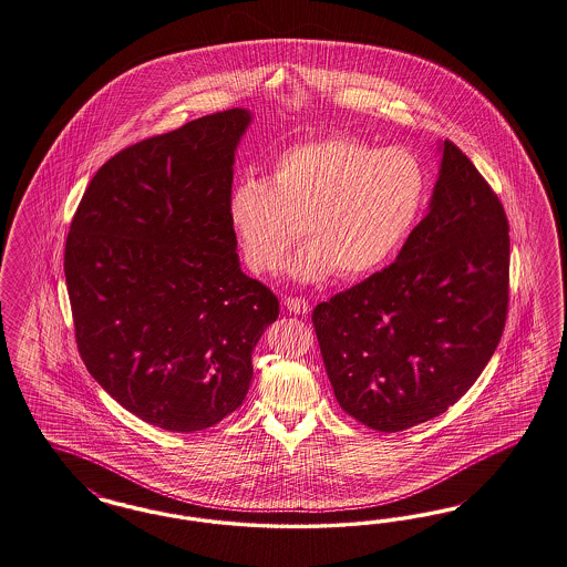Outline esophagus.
Instances as JSON below:
<instances>
[{
	"mask_svg": "<svg viewBox=\"0 0 567 567\" xmlns=\"http://www.w3.org/2000/svg\"><path fill=\"white\" fill-rule=\"evenodd\" d=\"M285 308L293 313L310 312V303H308L303 297H287V299H285Z\"/></svg>",
	"mask_w": 567,
	"mask_h": 567,
	"instance_id": "obj_1",
	"label": "esophagus"
}]
</instances>
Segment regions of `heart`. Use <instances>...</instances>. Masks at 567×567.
Returning a JSON list of instances; mask_svg holds the SVG:
<instances>
[{"label":"heart","instance_id":"obj_1","mask_svg":"<svg viewBox=\"0 0 567 567\" xmlns=\"http://www.w3.org/2000/svg\"><path fill=\"white\" fill-rule=\"evenodd\" d=\"M427 195V169L411 151L313 137L274 156L268 179H238L228 219L255 274L276 272L303 233L308 245L289 261L291 276L313 282L337 272L353 280L402 251Z\"/></svg>","mask_w":567,"mask_h":567}]
</instances>
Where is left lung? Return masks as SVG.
Instances as JSON below:
<instances>
[{
    "label": "left lung",
    "instance_id": "left-lung-1",
    "mask_svg": "<svg viewBox=\"0 0 567 567\" xmlns=\"http://www.w3.org/2000/svg\"><path fill=\"white\" fill-rule=\"evenodd\" d=\"M508 247L501 198L446 140L430 214L398 259L313 308L339 406L393 433L456 404L505 331Z\"/></svg>",
    "mask_w": 567,
    "mask_h": 567
}]
</instances>
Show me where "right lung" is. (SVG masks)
Returning <instances> with one entry per match:
<instances>
[{"mask_svg":"<svg viewBox=\"0 0 567 567\" xmlns=\"http://www.w3.org/2000/svg\"><path fill=\"white\" fill-rule=\"evenodd\" d=\"M245 109L195 118L111 156L64 245L79 355L102 390L161 430L235 412L278 297L240 272L228 219Z\"/></svg>","mask_w":567,"mask_h":567,"instance_id":"1","label":"right lung"}]
</instances>
